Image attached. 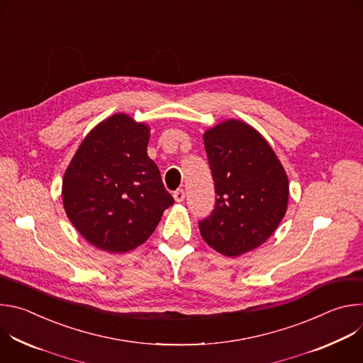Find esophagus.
<instances>
[{"label":"esophagus","mask_w":363,"mask_h":363,"mask_svg":"<svg viewBox=\"0 0 363 363\" xmlns=\"http://www.w3.org/2000/svg\"><path fill=\"white\" fill-rule=\"evenodd\" d=\"M174 198H175L177 202H182L185 199V191L184 189H177L174 192Z\"/></svg>","instance_id":"1"}]
</instances>
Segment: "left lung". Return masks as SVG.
Listing matches in <instances>:
<instances>
[{
    "label": "left lung",
    "instance_id": "8db88e82",
    "mask_svg": "<svg viewBox=\"0 0 363 363\" xmlns=\"http://www.w3.org/2000/svg\"><path fill=\"white\" fill-rule=\"evenodd\" d=\"M216 186L213 213L199 221L203 241L227 257L260 247L281 223L289 179L267 140L230 119L203 133Z\"/></svg>",
    "mask_w": 363,
    "mask_h": 363
}]
</instances>
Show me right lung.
<instances>
[{
    "label": "right lung",
    "mask_w": 363,
    "mask_h": 363,
    "mask_svg": "<svg viewBox=\"0 0 363 363\" xmlns=\"http://www.w3.org/2000/svg\"><path fill=\"white\" fill-rule=\"evenodd\" d=\"M147 142L146 125L116 113L89 132L66 169V214L100 250L136 248L174 203L157 164L147 157Z\"/></svg>",
    "instance_id": "add662e5"
}]
</instances>
